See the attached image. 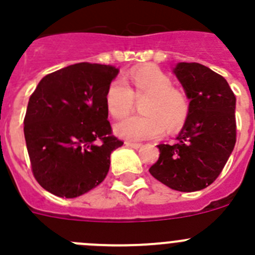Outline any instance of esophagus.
I'll use <instances>...</instances> for the list:
<instances>
[{
    "mask_svg": "<svg viewBox=\"0 0 255 255\" xmlns=\"http://www.w3.org/2000/svg\"><path fill=\"white\" fill-rule=\"evenodd\" d=\"M125 145L130 148H134V149H138L141 147V143H135V141H125Z\"/></svg>",
    "mask_w": 255,
    "mask_h": 255,
    "instance_id": "esophagus-1",
    "label": "esophagus"
}]
</instances>
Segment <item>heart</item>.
<instances>
[{
  "label": "heart",
  "mask_w": 255,
  "mask_h": 255,
  "mask_svg": "<svg viewBox=\"0 0 255 255\" xmlns=\"http://www.w3.org/2000/svg\"><path fill=\"white\" fill-rule=\"evenodd\" d=\"M140 102L141 116H130L115 125L117 136L129 141L158 138L164 132H175L185 124L189 102L185 93L172 87L167 74L154 65H144L131 70L125 78L114 79L107 87L105 102L115 119L126 116Z\"/></svg>",
  "instance_id": "b5f03b06"
}]
</instances>
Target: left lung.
I'll use <instances>...</instances> for the list:
<instances>
[{
  "label": "left lung",
  "instance_id": "left-lung-1",
  "mask_svg": "<svg viewBox=\"0 0 255 255\" xmlns=\"http://www.w3.org/2000/svg\"><path fill=\"white\" fill-rule=\"evenodd\" d=\"M173 73L188 98L189 115L176 143L159 144L154 179L179 191L207 188L224 170L236 143V98L224 76L197 62H180Z\"/></svg>",
  "mask_w": 255,
  "mask_h": 255
}]
</instances>
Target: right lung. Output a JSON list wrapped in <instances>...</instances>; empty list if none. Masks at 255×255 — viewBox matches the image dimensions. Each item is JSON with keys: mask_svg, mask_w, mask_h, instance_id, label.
<instances>
[{"mask_svg": "<svg viewBox=\"0 0 255 255\" xmlns=\"http://www.w3.org/2000/svg\"><path fill=\"white\" fill-rule=\"evenodd\" d=\"M119 69L70 65L44 76L29 98L24 135L39 185L76 198L107 176L110 155L124 141L112 135L105 96Z\"/></svg>", "mask_w": 255, "mask_h": 255, "instance_id": "obj_1", "label": "right lung"}]
</instances>
